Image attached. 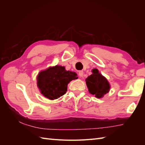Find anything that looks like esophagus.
I'll list each match as a JSON object with an SVG mask.
<instances>
[{"label":"esophagus","instance_id":"1","mask_svg":"<svg viewBox=\"0 0 145 145\" xmlns=\"http://www.w3.org/2000/svg\"><path fill=\"white\" fill-rule=\"evenodd\" d=\"M78 75H79V76L80 77H83V71H78Z\"/></svg>","mask_w":145,"mask_h":145}]
</instances>
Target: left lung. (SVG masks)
I'll return each mask as SVG.
<instances>
[{
  "instance_id": "8db88e82",
  "label": "left lung",
  "mask_w": 145,
  "mask_h": 145,
  "mask_svg": "<svg viewBox=\"0 0 145 145\" xmlns=\"http://www.w3.org/2000/svg\"><path fill=\"white\" fill-rule=\"evenodd\" d=\"M92 72L93 74L86 78V86L90 94L95 95V97L101 99L109 93L111 88L110 84L97 69H93Z\"/></svg>"
}]
</instances>
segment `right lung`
Masks as SVG:
<instances>
[{
  "label": "right lung",
  "instance_id": "right-lung-1",
  "mask_svg": "<svg viewBox=\"0 0 145 145\" xmlns=\"http://www.w3.org/2000/svg\"><path fill=\"white\" fill-rule=\"evenodd\" d=\"M78 78L75 72L67 71L65 67L56 65L41 71L37 76V85L40 93L53 100L64 95L68 83Z\"/></svg>",
  "mask_w": 145,
  "mask_h": 145
}]
</instances>
